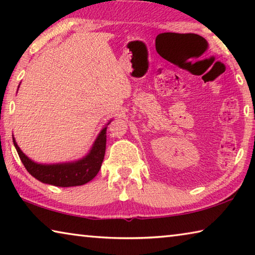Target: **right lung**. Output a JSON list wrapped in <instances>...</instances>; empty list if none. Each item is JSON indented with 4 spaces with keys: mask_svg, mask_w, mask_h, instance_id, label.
I'll use <instances>...</instances> for the list:
<instances>
[{
    "mask_svg": "<svg viewBox=\"0 0 255 255\" xmlns=\"http://www.w3.org/2000/svg\"><path fill=\"white\" fill-rule=\"evenodd\" d=\"M106 131L107 128L102 129L88 156L75 163L42 165V164L32 162L25 156L16 145L14 138L13 144L21 162L33 178L44 183L56 185V187H74V185H82L91 181L100 171L106 153Z\"/></svg>",
    "mask_w": 255,
    "mask_h": 255,
    "instance_id": "right-lung-1",
    "label": "right lung"
}]
</instances>
